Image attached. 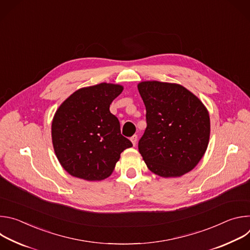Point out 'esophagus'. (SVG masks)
I'll return each instance as SVG.
<instances>
[{"label": "esophagus", "mask_w": 250, "mask_h": 250, "mask_svg": "<svg viewBox=\"0 0 250 250\" xmlns=\"http://www.w3.org/2000/svg\"><path fill=\"white\" fill-rule=\"evenodd\" d=\"M130 141L132 142V145H133V146H136V144H137V135H136V134L132 135V136L130 137Z\"/></svg>", "instance_id": "esophagus-1"}]
</instances>
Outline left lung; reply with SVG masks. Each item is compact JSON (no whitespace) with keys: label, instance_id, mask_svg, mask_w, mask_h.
<instances>
[{"label":"left lung","instance_id":"8db88e82","mask_svg":"<svg viewBox=\"0 0 250 250\" xmlns=\"http://www.w3.org/2000/svg\"><path fill=\"white\" fill-rule=\"evenodd\" d=\"M146 109V129L138 150L148 169L161 177H180L204 156L209 140V115L201 100L182 85L144 81L137 85Z\"/></svg>","mask_w":250,"mask_h":250}]
</instances>
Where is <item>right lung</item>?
Wrapping results in <instances>:
<instances>
[{"mask_svg": "<svg viewBox=\"0 0 250 250\" xmlns=\"http://www.w3.org/2000/svg\"><path fill=\"white\" fill-rule=\"evenodd\" d=\"M119 84L100 83L70 95L52 120L55 155L71 176L101 181L112 175L121 153L132 146L121 134L110 104L123 92Z\"/></svg>", "mask_w": 250, "mask_h": 250, "instance_id": "add662e5", "label": "right lung"}]
</instances>
